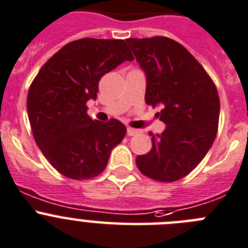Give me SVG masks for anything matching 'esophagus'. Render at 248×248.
Here are the masks:
<instances>
[{
    "label": "esophagus",
    "mask_w": 248,
    "mask_h": 248,
    "mask_svg": "<svg viewBox=\"0 0 248 248\" xmlns=\"http://www.w3.org/2000/svg\"><path fill=\"white\" fill-rule=\"evenodd\" d=\"M138 133V131L137 129H135V128H127V136H128V137H132V136H136Z\"/></svg>",
    "instance_id": "34e87169"
}]
</instances>
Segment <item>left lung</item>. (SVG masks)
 <instances>
[{
	"instance_id": "left-lung-1",
	"label": "left lung",
	"mask_w": 248,
	"mask_h": 248,
	"mask_svg": "<svg viewBox=\"0 0 248 248\" xmlns=\"http://www.w3.org/2000/svg\"><path fill=\"white\" fill-rule=\"evenodd\" d=\"M147 75L145 103L161 105L166 124L152 137V149L136 159L144 176L173 182L187 176L204 158L219 126L220 100L214 82L185 46L166 36L127 39Z\"/></svg>"
}]
</instances>
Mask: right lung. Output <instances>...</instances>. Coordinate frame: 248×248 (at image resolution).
Masks as SVG:
<instances>
[{"instance_id": "1", "label": "right lung", "mask_w": 248, "mask_h": 248, "mask_svg": "<svg viewBox=\"0 0 248 248\" xmlns=\"http://www.w3.org/2000/svg\"><path fill=\"white\" fill-rule=\"evenodd\" d=\"M132 60L121 39H79L48 59L30 84L27 110L34 140L63 176L87 180L100 175L111 150L124 138L126 127L119 120H92L87 103L96 98L104 75Z\"/></svg>"}]
</instances>
